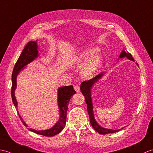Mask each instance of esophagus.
I'll return each instance as SVG.
<instances>
[{
	"instance_id": "esophagus-1",
	"label": "esophagus",
	"mask_w": 153,
	"mask_h": 153,
	"mask_svg": "<svg viewBox=\"0 0 153 153\" xmlns=\"http://www.w3.org/2000/svg\"><path fill=\"white\" fill-rule=\"evenodd\" d=\"M74 90H75L76 92H80V87L78 86V85H76V86H74Z\"/></svg>"
}]
</instances>
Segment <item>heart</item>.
<instances>
[{
    "label": "heart",
    "instance_id": "b5f03b06",
    "mask_svg": "<svg viewBox=\"0 0 153 153\" xmlns=\"http://www.w3.org/2000/svg\"><path fill=\"white\" fill-rule=\"evenodd\" d=\"M99 52L97 47H89L83 50L75 56L73 59L74 63H84L82 69V75L86 78L92 76L99 69L103 62V57L101 54H96Z\"/></svg>",
    "mask_w": 153,
    "mask_h": 153
}]
</instances>
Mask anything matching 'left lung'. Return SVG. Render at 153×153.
Returning <instances> with one entry per match:
<instances>
[{
  "mask_svg": "<svg viewBox=\"0 0 153 153\" xmlns=\"http://www.w3.org/2000/svg\"><path fill=\"white\" fill-rule=\"evenodd\" d=\"M125 57H126L128 59L134 62V59L133 58V57H132L131 54L129 52L126 53L124 50L122 51V52L120 53L119 57H118V59L124 58ZM105 73V72L101 73L98 74V75H97L96 76L93 78V79H91L90 80H88V81H84V82H82L80 84V91L84 96V97H85V101L87 104L88 113L89 114L90 121L91 126H92L94 130L96 131H97L98 133L100 134H103V135L110 134V133H115V132L120 131V130H122V129H123V128H122L121 129H119V130H112V129H107V128L101 127V126L97 123L96 118L94 117L92 98H91V89H92L94 84H96V83H97L98 81H99L101 78L103 77Z\"/></svg>",
  "mask_w": 153,
  "mask_h": 153,
  "instance_id": "left-lung-1",
  "label": "left lung"
}]
</instances>
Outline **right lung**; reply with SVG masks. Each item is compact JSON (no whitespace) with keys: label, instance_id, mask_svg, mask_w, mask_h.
<instances>
[{"label":"right lung","instance_id":"add662e5","mask_svg":"<svg viewBox=\"0 0 153 153\" xmlns=\"http://www.w3.org/2000/svg\"><path fill=\"white\" fill-rule=\"evenodd\" d=\"M37 40L36 41H29L27 45L25 46L24 49L23 50L21 55L17 61L16 65L13 70L12 75V99L13 103L14 105L16 110L18 111V115L21 119L23 125L27 127L28 126L23 120L22 117L20 116L19 112L17 109L18 107V101L16 100L15 96V90L17 88V76L19 73L25 68V67L31 63L33 61L39 57V46L37 45ZM76 94V91L73 89V86H65L60 87L57 89V104H58L59 111V120L57 123L54 124L53 126L45 130H36L35 129L28 128L30 131L34 133L44 135V136L52 137L60 133L64 128L66 124L67 118V112L68 108V105L73 95Z\"/></svg>","mask_w":153,"mask_h":153}]
</instances>
